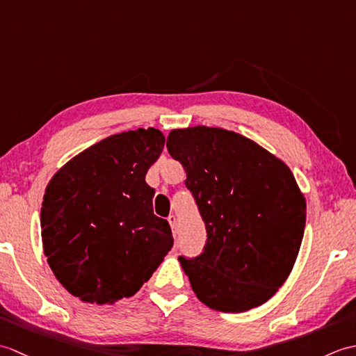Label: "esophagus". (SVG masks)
Wrapping results in <instances>:
<instances>
[{
  "label": "esophagus",
  "instance_id": "esophagus-1",
  "mask_svg": "<svg viewBox=\"0 0 356 356\" xmlns=\"http://www.w3.org/2000/svg\"><path fill=\"white\" fill-rule=\"evenodd\" d=\"M168 223H170V226H171V229H172V236L176 237V228H177V218H176V216H170L168 217Z\"/></svg>",
  "mask_w": 356,
  "mask_h": 356
}]
</instances>
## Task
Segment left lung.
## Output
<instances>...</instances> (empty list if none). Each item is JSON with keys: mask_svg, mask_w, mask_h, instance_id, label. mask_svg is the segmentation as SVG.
<instances>
[{"mask_svg": "<svg viewBox=\"0 0 356 356\" xmlns=\"http://www.w3.org/2000/svg\"><path fill=\"white\" fill-rule=\"evenodd\" d=\"M166 148L184 165L207 226L205 251L179 257L195 297L229 314L266 303L289 277L305 234L306 199L289 166L217 127L176 128Z\"/></svg>", "mask_w": 356, "mask_h": 356, "instance_id": "obj_1", "label": "left lung"}]
</instances>
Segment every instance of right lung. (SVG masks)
<instances>
[{"label":"right lung","mask_w":356,"mask_h":356,"mask_svg":"<svg viewBox=\"0 0 356 356\" xmlns=\"http://www.w3.org/2000/svg\"><path fill=\"white\" fill-rule=\"evenodd\" d=\"M163 145L153 127L108 136L63 165L45 188L44 255L84 303L131 297L171 249V228L154 216V188L145 182Z\"/></svg>","instance_id":"right-lung-1"}]
</instances>
